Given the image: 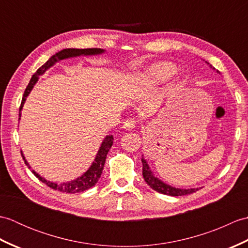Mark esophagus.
<instances>
[{
    "mask_svg": "<svg viewBox=\"0 0 248 248\" xmlns=\"http://www.w3.org/2000/svg\"><path fill=\"white\" fill-rule=\"evenodd\" d=\"M135 125H136V121L134 119H132V118H129V119H127L124 123V128L127 129V130L134 129Z\"/></svg>",
    "mask_w": 248,
    "mask_h": 248,
    "instance_id": "34e87169",
    "label": "esophagus"
}]
</instances>
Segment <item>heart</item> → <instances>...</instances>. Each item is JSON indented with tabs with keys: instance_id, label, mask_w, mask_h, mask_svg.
<instances>
[{
	"instance_id": "obj_1",
	"label": "heart",
	"mask_w": 248,
	"mask_h": 248,
	"mask_svg": "<svg viewBox=\"0 0 248 248\" xmlns=\"http://www.w3.org/2000/svg\"><path fill=\"white\" fill-rule=\"evenodd\" d=\"M173 72H175V66L170 62H156L145 72L143 80L148 84H157L166 81L173 75Z\"/></svg>"
}]
</instances>
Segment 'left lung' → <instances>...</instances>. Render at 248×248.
<instances>
[{
  "label": "left lung",
  "mask_w": 248,
  "mask_h": 248,
  "mask_svg": "<svg viewBox=\"0 0 248 248\" xmlns=\"http://www.w3.org/2000/svg\"><path fill=\"white\" fill-rule=\"evenodd\" d=\"M205 62L209 64L208 62ZM210 67L215 69L214 67H212V65H210ZM217 71L218 72V70ZM141 163H143V177L145 179L146 183L156 192L164 195H170V196H183V195L193 194L199 189L198 187L197 188H178V187H173L171 186H168V184L161 181L160 179L155 177L154 173H152V171L150 170L148 163H147V161L144 159V156L141 157Z\"/></svg>",
  "instance_id": "8db88e82"
}]
</instances>
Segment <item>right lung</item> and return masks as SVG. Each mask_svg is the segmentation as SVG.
Segmentation results:
<instances>
[{"label":"right lung","mask_w":248,"mask_h":248,"mask_svg":"<svg viewBox=\"0 0 248 248\" xmlns=\"http://www.w3.org/2000/svg\"><path fill=\"white\" fill-rule=\"evenodd\" d=\"M103 52H104L103 49H98V48H92V49H64V50H62L60 52H57L56 54L52 55L50 59L46 61L45 64L34 73L33 77H31L29 85L26 86V88H25V92H24L23 98H22V102H21V105H20V110L22 109L26 97L29 96V93H31V88L34 87L36 82L38 81L39 77L43 76L44 73L49 69V68H51L52 66L55 64V62H57L59 61H62V60L70 59V57H77V56H81V55H98V54H102ZM19 117H21L20 113H19ZM113 140H114L113 135H108L107 138L103 140L102 144H101V146H100V148L98 150V154H97L96 157H94V161L93 162V164L91 165V167L88 168L86 172H84L81 177L75 179V180H71V181H68V182H62V183H54V182L46 181L45 178L40 177L35 170H31V172H33L34 175L37 178H38L41 182H44L49 187L55 189V191H60V192H62V193H69V194L84 192V191H86V189L93 187L94 184L98 182L99 178L101 177V173H102L103 167H104V163H105V159H107L108 152L109 151L110 147H112V145H113ZM21 155H22V157H23V160L25 162V164L28 165L29 168H31L28 161L25 160L22 151H21Z\"/></svg>","instance_id":"right-lung-1"}]
</instances>
